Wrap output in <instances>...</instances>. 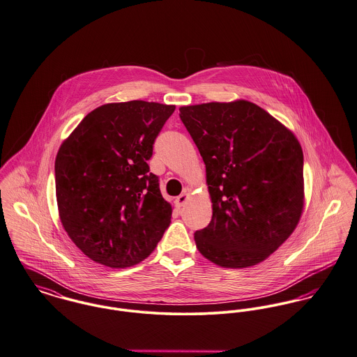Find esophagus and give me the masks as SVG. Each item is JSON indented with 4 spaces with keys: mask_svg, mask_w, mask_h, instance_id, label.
<instances>
[{
    "mask_svg": "<svg viewBox=\"0 0 357 357\" xmlns=\"http://www.w3.org/2000/svg\"><path fill=\"white\" fill-rule=\"evenodd\" d=\"M188 197H189V192H183V194H181L179 197H176L175 198V206L178 208V209H181L182 206H183V204L186 202V199H188Z\"/></svg>",
    "mask_w": 357,
    "mask_h": 357,
    "instance_id": "obj_1",
    "label": "esophagus"
}]
</instances>
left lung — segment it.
<instances>
[{
    "label": "left lung",
    "mask_w": 357,
    "mask_h": 357,
    "mask_svg": "<svg viewBox=\"0 0 357 357\" xmlns=\"http://www.w3.org/2000/svg\"><path fill=\"white\" fill-rule=\"evenodd\" d=\"M213 204L198 251L228 268L255 266L293 233L303 209V153L293 133L248 101L182 106Z\"/></svg>",
    "instance_id": "left-lung-1"
}]
</instances>
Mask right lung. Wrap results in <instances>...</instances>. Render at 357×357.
Segmentation results:
<instances>
[{"label": "right lung", "mask_w": 357, "mask_h": 357, "mask_svg": "<svg viewBox=\"0 0 357 357\" xmlns=\"http://www.w3.org/2000/svg\"><path fill=\"white\" fill-rule=\"evenodd\" d=\"M174 110L146 101L106 104L89 113L59 148L61 220L91 260L112 268L135 266L169 227L171 205L147 162Z\"/></svg>", "instance_id": "1"}]
</instances>
